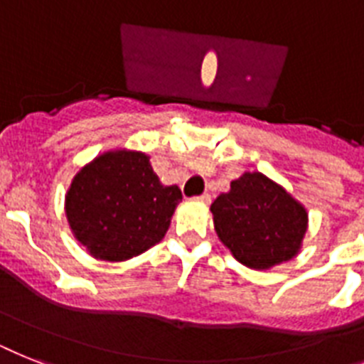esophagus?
Segmentation results:
<instances>
[{
    "label": "esophagus",
    "instance_id": "1",
    "mask_svg": "<svg viewBox=\"0 0 364 364\" xmlns=\"http://www.w3.org/2000/svg\"><path fill=\"white\" fill-rule=\"evenodd\" d=\"M196 200H198V202H202V203H209V202H211V196H209V194H202V196H198Z\"/></svg>",
    "mask_w": 364,
    "mask_h": 364
}]
</instances>
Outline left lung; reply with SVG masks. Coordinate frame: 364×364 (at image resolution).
<instances>
[{"mask_svg": "<svg viewBox=\"0 0 364 364\" xmlns=\"http://www.w3.org/2000/svg\"><path fill=\"white\" fill-rule=\"evenodd\" d=\"M211 213L220 243L239 264L258 271L294 259L309 230L305 205L262 172L233 179Z\"/></svg>", "mask_w": 364, "mask_h": 364, "instance_id": "8db88e82", "label": "left lung"}]
</instances>
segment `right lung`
Here are the masks:
<instances>
[{
  "label": "right lung",
  "instance_id": "add662e5",
  "mask_svg": "<svg viewBox=\"0 0 364 364\" xmlns=\"http://www.w3.org/2000/svg\"><path fill=\"white\" fill-rule=\"evenodd\" d=\"M181 191L162 185L149 156L110 149L76 172L65 194L70 232L100 262H127L166 235Z\"/></svg>",
  "mask_w": 364,
  "mask_h": 364
}]
</instances>
